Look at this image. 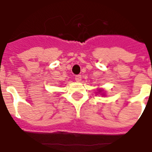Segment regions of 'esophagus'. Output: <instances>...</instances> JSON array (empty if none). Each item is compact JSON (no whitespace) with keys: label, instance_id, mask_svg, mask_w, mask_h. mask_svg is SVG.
Masks as SVG:
<instances>
[{"label":"esophagus","instance_id":"34e87169","mask_svg":"<svg viewBox=\"0 0 152 152\" xmlns=\"http://www.w3.org/2000/svg\"><path fill=\"white\" fill-rule=\"evenodd\" d=\"M75 79L76 82H81V80H82V76L81 75H76L75 77Z\"/></svg>","mask_w":152,"mask_h":152}]
</instances>
